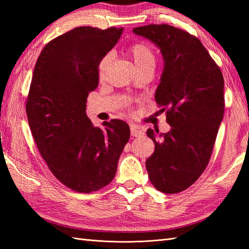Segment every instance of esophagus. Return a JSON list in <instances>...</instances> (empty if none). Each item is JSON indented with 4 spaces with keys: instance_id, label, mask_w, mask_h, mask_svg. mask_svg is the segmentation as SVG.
Returning <instances> with one entry per match:
<instances>
[{
    "instance_id": "obj_1",
    "label": "esophagus",
    "mask_w": 249,
    "mask_h": 249,
    "mask_svg": "<svg viewBox=\"0 0 249 249\" xmlns=\"http://www.w3.org/2000/svg\"><path fill=\"white\" fill-rule=\"evenodd\" d=\"M130 134L133 137H139L143 134V131H142V129L140 127H138V126L131 124L130 125Z\"/></svg>"
}]
</instances>
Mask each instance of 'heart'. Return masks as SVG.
<instances>
[{
  "label": "heart",
  "mask_w": 249,
  "mask_h": 249,
  "mask_svg": "<svg viewBox=\"0 0 249 249\" xmlns=\"http://www.w3.org/2000/svg\"><path fill=\"white\" fill-rule=\"evenodd\" d=\"M128 55L133 61L137 71H141L147 67H155L156 55L155 51L151 46L143 43H136L128 48ZM111 62V55L106 54L99 61L98 64V78L103 80L107 72Z\"/></svg>",
  "instance_id": "heart-1"
}]
</instances>
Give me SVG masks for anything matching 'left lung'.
Listing matches in <instances>:
<instances>
[{"instance_id":"obj_1","label":"left lung","mask_w":249,"mask_h":249,"mask_svg":"<svg viewBox=\"0 0 249 249\" xmlns=\"http://www.w3.org/2000/svg\"><path fill=\"white\" fill-rule=\"evenodd\" d=\"M133 32L160 49L163 71L155 100L166 110L171 129L146 131L155 151L145 167L151 183L165 194L187 189L210 161L224 118V77L197 37L168 24H149Z\"/></svg>"}]
</instances>
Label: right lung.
<instances>
[{"mask_svg": "<svg viewBox=\"0 0 249 249\" xmlns=\"http://www.w3.org/2000/svg\"><path fill=\"white\" fill-rule=\"evenodd\" d=\"M123 28L79 26L47 44L37 59L25 110L32 135L52 174L75 192L112 181L130 137L122 120L94 127L87 98L98 86V64Z\"/></svg>", "mask_w": 249, "mask_h": 249, "instance_id": "obj_1", "label": "right lung"}]
</instances>
